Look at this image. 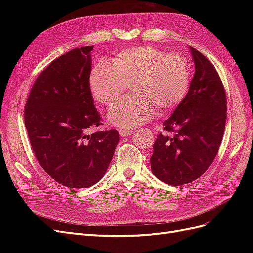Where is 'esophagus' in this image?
<instances>
[{
  "mask_svg": "<svg viewBox=\"0 0 253 253\" xmlns=\"http://www.w3.org/2000/svg\"><path fill=\"white\" fill-rule=\"evenodd\" d=\"M119 134L122 137H127V136H131L133 134V131L132 129H120Z\"/></svg>",
  "mask_w": 253,
  "mask_h": 253,
  "instance_id": "esophagus-1",
  "label": "esophagus"
}]
</instances>
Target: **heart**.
Returning <instances> with one entry per match:
<instances>
[{
  "mask_svg": "<svg viewBox=\"0 0 253 253\" xmlns=\"http://www.w3.org/2000/svg\"><path fill=\"white\" fill-rule=\"evenodd\" d=\"M105 63L90 71L88 87L94 101L112 105L118 101L126 85L132 95L109 111L111 126L131 128L144 125L154 116L169 114L185 100L190 87L187 60L150 45L117 51Z\"/></svg>",
  "mask_w": 253,
  "mask_h": 253,
  "instance_id": "obj_1",
  "label": "heart"
}]
</instances>
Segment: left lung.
<instances>
[{"instance_id": "8db88e82", "label": "left lung", "mask_w": 253, "mask_h": 253, "mask_svg": "<svg viewBox=\"0 0 253 253\" xmlns=\"http://www.w3.org/2000/svg\"><path fill=\"white\" fill-rule=\"evenodd\" d=\"M195 74L189 91L169 119L153 147L151 169L171 186L186 185L208 170L225 131L226 91L215 67L201 51L190 47Z\"/></svg>"}]
</instances>
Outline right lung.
Instances as JSON below:
<instances>
[{
	"label": "right lung",
	"instance_id": "obj_1",
	"mask_svg": "<svg viewBox=\"0 0 253 253\" xmlns=\"http://www.w3.org/2000/svg\"><path fill=\"white\" fill-rule=\"evenodd\" d=\"M93 47L74 48L51 61L34 83L24 110L38 162L68 188L100 180L119 142L117 129L88 133L101 125L88 87Z\"/></svg>",
	"mask_w": 253,
	"mask_h": 253
}]
</instances>
